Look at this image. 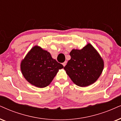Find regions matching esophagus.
Instances as JSON below:
<instances>
[{"instance_id": "1", "label": "esophagus", "mask_w": 121, "mask_h": 121, "mask_svg": "<svg viewBox=\"0 0 121 121\" xmlns=\"http://www.w3.org/2000/svg\"><path fill=\"white\" fill-rule=\"evenodd\" d=\"M66 61H65V62H63V63H62V65L64 66H65L66 65Z\"/></svg>"}]
</instances>
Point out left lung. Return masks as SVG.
Here are the masks:
<instances>
[{
    "label": "left lung",
    "instance_id": "8db88e82",
    "mask_svg": "<svg viewBox=\"0 0 121 121\" xmlns=\"http://www.w3.org/2000/svg\"><path fill=\"white\" fill-rule=\"evenodd\" d=\"M70 55L71 59L64 69L74 84L88 86L98 79L103 71L104 61L91 43L82 50L73 49Z\"/></svg>",
    "mask_w": 121,
    "mask_h": 121
}]
</instances>
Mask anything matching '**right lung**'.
I'll return each instance as SVG.
<instances>
[{"label":"right lung","mask_w":121,"mask_h":121,"mask_svg":"<svg viewBox=\"0 0 121 121\" xmlns=\"http://www.w3.org/2000/svg\"><path fill=\"white\" fill-rule=\"evenodd\" d=\"M63 68L49 52L37 45L30 50L21 63L24 78L30 84L40 88L49 85L59 70Z\"/></svg>","instance_id":"obj_1"}]
</instances>
